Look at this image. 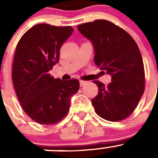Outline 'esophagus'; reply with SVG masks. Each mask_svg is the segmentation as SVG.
<instances>
[{
	"label": "esophagus",
	"mask_w": 158,
	"mask_h": 158,
	"mask_svg": "<svg viewBox=\"0 0 158 158\" xmlns=\"http://www.w3.org/2000/svg\"><path fill=\"white\" fill-rule=\"evenodd\" d=\"M79 83H80V86H83L84 85H86L87 83L86 81H83V80H80L79 81Z\"/></svg>",
	"instance_id": "obj_1"
}]
</instances>
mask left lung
I'll return each mask as SVG.
<instances>
[{
  "instance_id": "8db88e82",
  "label": "left lung",
  "mask_w": 158,
  "mask_h": 158,
  "mask_svg": "<svg viewBox=\"0 0 158 158\" xmlns=\"http://www.w3.org/2000/svg\"><path fill=\"white\" fill-rule=\"evenodd\" d=\"M92 42L95 64L111 75L105 86L94 81L98 94L92 99L96 113L110 122H119L134 111L145 89V73L141 53L133 38L111 22L98 19L78 26Z\"/></svg>"
}]
</instances>
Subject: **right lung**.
I'll list each match as a JSON object with an SVG mask.
<instances>
[{
	"instance_id": "obj_1",
	"label": "right lung",
	"mask_w": 158,
	"mask_h": 158,
	"mask_svg": "<svg viewBox=\"0 0 158 158\" xmlns=\"http://www.w3.org/2000/svg\"><path fill=\"white\" fill-rule=\"evenodd\" d=\"M72 32L71 26L41 23L25 32L16 46L14 87L24 111L37 123L61 122L69 112L71 97L79 89L78 79L61 80L49 73L58 62L61 46Z\"/></svg>"
}]
</instances>
